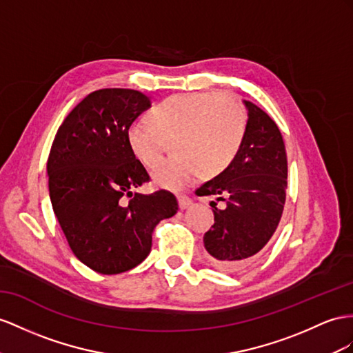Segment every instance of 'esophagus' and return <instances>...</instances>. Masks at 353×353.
<instances>
[{
  "label": "esophagus",
  "mask_w": 353,
  "mask_h": 353,
  "mask_svg": "<svg viewBox=\"0 0 353 353\" xmlns=\"http://www.w3.org/2000/svg\"><path fill=\"white\" fill-rule=\"evenodd\" d=\"M177 201H179V207L182 210L188 209V207L192 204V200L188 195H177Z\"/></svg>",
  "instance_id": "obj_1"
}]
</instances>
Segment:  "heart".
I'll return each mask as SVG.
<instances>
[{
  "instance_id": "heart-1",
  "label": "heart",
  "mask_w": 353,
  "mask_h": 353,
  "mask_svg": "<svg viewBox=\"0 0 353 353\" xmlns=\"http://www.w3.org/2000/svg\"><path fill=\"white\" fill-rule=\"evenodd\" d=\"M152 121L131 122L126 140L143 165L152 167L171 140L174 155L159 161L152 171L157 186L180 191L200 177H214L227 170L245 141L246 108L236 97L218 92L177 94L152 112Z\"/></svg>"
}]
</instances>
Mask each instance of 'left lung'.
Segmentation results:
<instances>
[{
    "label": "left lung",
    "instance_id": "1",
    "mask_svg": "<svg viewBox=\"0 0 353 353\" xmlns=\"http://www.w3.org/2000/svg\"><path fill=\"white\" fill-rule=\"evenodd\" d=\"M248 107V132L237 158L214 179L196 189L198 196L214 195V225L204 234L212 264L239 271L255 259L273 237L283 213L288 188V159L279 126L258 105Z\"/></svg>",
    "mask_w": 353,
    "mask_h": 353
}]
</instances>
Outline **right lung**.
I'll return each instance as SVG.
<instances>
[{"label":"right lung","mask_w":353,"mask_h":353,"mask_svg":"<svg viewBox=\"0 0 353 353\" xmlns=\"http://www.w3.org/2000/svg\"><path fill=\"white\" fill-rule=\"evenodd\" d=\"M150 107L134 89L89 94L62 122L48 159L53 212L79 261L101 274L137 267L152 249V232L177 213L176 196L161 189L132 192L149 182L126 131Z\"/></svg>","instance_id":"obj_1"}]
</instances>
